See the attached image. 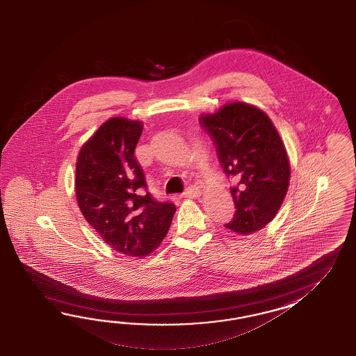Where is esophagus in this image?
<instances>
[{"label":"esophagus","mask_w":356,"mask_h":356,"mask_svg":"<svg viewBox=\"0 0 356 356\" xmlns=\"http://www.w3.org/2000/svg\"><path fill=\"white\" fill-rule=\"evenodd\" d=\"M201 194H202V191L198 186H189L188 191L185 192V197H188V198H197Z\"/></svg>","instance_id":"obj_1"}]
</instances>
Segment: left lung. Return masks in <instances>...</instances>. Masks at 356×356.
<instances>
[{
  "mask_svg": "<svg viewBox=\"0 0 356 356\" xmlns=\"http://www.w3.org/2000/svg\"><path fill=\"white\" fill-rule=\"evenodd\" d=\"M201 125L216 142L236 213L226 227L238 235L257 232L277 216L289 191L291 168L284 143L269 116L245 102H229L214 113H202Z\"/></svg>",
  "mask_w": 356,
  "mask_h": 356,
  "instance_id": "obj_1",
  "label": "left lung"
}]
</instances>
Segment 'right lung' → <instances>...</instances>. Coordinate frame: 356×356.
Instances as JSON below:
<instances>
[{
	"label": "right lung",
	"mask_w": 356,
	"mask_h": 356,
	"mask_svg": "<svg viewBox=\"0 0 356 356\" xmlns=\"http://www.w3.org/2000/svg\"><path fill=\"white\" fill-rule=\"evenodd\" d=\"M143 124L111 118L83 143L76 165L78 207L113 250L143 259L168 234L176 207L158 202L146 186L134 150Z\"/></svg>",
	"instance_id": "right-lung-1"
}]
</instances>
